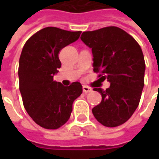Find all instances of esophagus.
Listing matches in <instances>:
<instances>
[{
  "instance_id": "1",
  "label": "esophagus",
  "mask_w": 159,
  "mask_h": 159,
  "mask_svg": "<svg viewBox=\"0 0 159 159\" xmlns=\"http://www.w3.org/2000/svg\"><path fill=\"white\" fill-rule=\"evenodd\" d=\"M83 93H89V92H91L92 89H91V88H89V87L84 85V86L83 87Z\"/></svg>"
}]
</instances>
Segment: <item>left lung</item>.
<instances>
[{"instance_id":"1","label":"left lung","mask_w":159,"mask_h":159,"mask_svg":"<svg viewBox=\"0 0 159 159\" xmlns=\"http://www.w3.org/2000/svg\"><path fill=\"white\" fill-rule=\"evenodd\" d=\"M81 40L92 48L93 71L111 83L106 90L93 89L102 100L92 112L104 126H119L140 103L146 68L142 50L133 36L116 26L85 31Z\"/></svg>"}]
</instances>
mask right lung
Wrapping results in <instances>:
<instances>
[{
    "label": "right lung",
    "instance_id": "obj_1",
    "mask_svg": "<svg viewBox=\"0 0 159 159\" xmlns=\"http://www.w3.org/2000/svg\"><path fill=\"white\" fill-rule=\"evenodd\" d=\"M81 31L47 27L27 40L19 58V90L30 117L47 129H57L69 120L82 84L64 87L53 80L61 67L59 52L79 38Z\"/></svg>",
    "mask_w": 159,
    "mask_h": 159
}]
</instances>
